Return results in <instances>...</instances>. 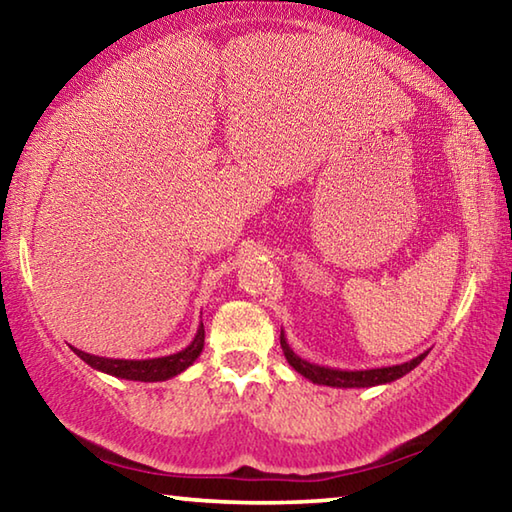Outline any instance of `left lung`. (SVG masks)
I'll list each match as a JSON object with an SVG mask.
<instances>
[{
    "label": "left lung",
    "mask_w": 512,
    "mask_h": 512,
    "mask_svg": "<svg viewBox=\"0 0 512 512\" xmlns=\"http://www.w3.org/2000/svg\"><path fill=\"white\" fill-rule=\"evenodd\" d=\"M280 345H282L284 357H287L289 366L293 370L300 372V375L307 377L309 381H314V384L332 386V388H368V386H379V384H391V381L404 377L406 372H411L415 366H420V361L429 354V350L422 352L415 359L400 363V366L370 368V370H339V368L318 366V363H309L302 357H298V354L289 348L284 329L280 332Z\"/></svg>",
    "instance_id": "obj_1"
}]
</instances>
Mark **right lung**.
Listing matches in <instances>:
<instances>
[{"instance_id": "1", "label": "right lung", "mask_w": 512, "mask_h": 512, "mask_svg": "<svg viewBox=\"0 0 512 512\" xmlns=\"http://www.w3.org/2000/svg\"><path fill=\"white\" fill-rule=\"evenodd\" d=\"M205 345V329L203 323L198 325V332L194 341L187 345L185 350L176 354H169V357H158V359H108V357H97V354H88L83 350L72 348L79 357L92 366L94 370L106 372V375L119 377V379H131V381H167L171 377L180 375V372L187 370L192 363L201 357Z\"/></svg>"}]
</instances>
